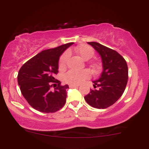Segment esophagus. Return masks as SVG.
<instances>
[{
	"label": "esophagus",
	"instance_id": "34e87169",
	"mask_svg": "<svg viewBox=\"0 0 149 149\" xmlns=\"http://www.w3.org/2000/svg\"><path fill=\"white\" fill-rule=\"evenodd\" d=\"M69 87H70V88H76V87H79V85H69Z\"/></svg>",
	"mask_w": 149,
	"mask_h": 149
}]
</instances>
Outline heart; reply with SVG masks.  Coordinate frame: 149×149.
I'll return each mask as SVG.
<instances>
[{
    "mask_svg": "<svg viewBox=\"0 0 149 149\" xmlns=\"http://www.w3.org/2000/svg\"><path fill=\"white\" fill-rule=\"evenodd\" d=\"M76 52L81 58L84 60H88L91 58L94 54L93 49L90 46L87 45H82L76 48ZM68 58V53H64L61 56L59 61V68L63 70L66 66L67 60ZM91 76V72L88 70H83L81 71L77 70H69L63 77V79L65 83L70 85H79L83 83L85 79H88Z\"/></svg>",
    "mask_w": 149,
    "mask_h": 149,
    "instance_id": "1",
    "label": "heart"
}]
</instances>
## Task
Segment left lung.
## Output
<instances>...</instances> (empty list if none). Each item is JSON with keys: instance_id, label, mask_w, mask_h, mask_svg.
<instances>
[{"instance_id": "1", "label": "left lung", "mask_w": 149, "mask_h": 149, "mask_svg": "<svg viewBox=\"0 0 149 149\" xmlns=\"http://www.w3.org/2000/svg\"><path fill=\"white\" fill-rule=\"evenodd\" d=\"M100 54L103 70L100 77L93 81V87L84 98L89 105L104 109L111 107L125 91L128 79V68L123 57L116 51L96 42H88Z\"/></svg>"}]
</instances>
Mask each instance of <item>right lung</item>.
Returning a JSON list of instances; mask_svg holds the SVG:
<instances>
[{"instance_id": "right-lung-1", "label": "right lung", "mask_w": 149, "mask_h": 149, "mask_svg": "<svg viewBox=\"0 0 149 149\" xmlns=\"http://www.w3.org/2000/svg\"><path fill=\"white\" fill-rule=\"evenodd\" d=\"M73 44L69 42L42 51L19 69L17 82L20 90L28 104L36 111L55 113L66 103L68 85H61L60 81L56 80L54 76L58 72L60 56ZM53 86L54 91L50 89Z\"/></svg>"}]
</instances>
